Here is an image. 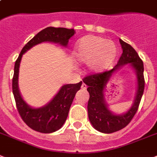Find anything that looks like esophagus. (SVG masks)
Instances as JSON below:
<instances>
[{
    "instance_id": "34e87169",
    "label": "esophagus",
    "mask_w": 157,
    "mask_h": 157,
    "mask_svg": "<svg viewBox=\"0 0 157 157\" xmlns=\"http://www.w3.org/2000/svg\"><path fill=\"white\" fill-rule=\"evenodd\" d=\"M81 89H82V90H86V89H87V85H85V83H83L82 85H81Z\"/></svg>"
}]
</instances>
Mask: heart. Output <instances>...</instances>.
<instances>
[{
	"label": "heart",
	"mask_w": 157,
	"mask_h": 157,
	"mask_svg": "<svg viewBox=\"0 0 157 157\" xmlns=\"http://www.w3.org/2000/svg\"><path fill=\"white\" fill-rule=\"evenodd\" d=\"M116 54L117 48L114 42L95 35L81 38L73 51L76 60L87 63L89 70L94 72L106 69L114 61Z\"/></svg>",
	"instance_id": "heart-1"
}]
</instances>
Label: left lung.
<instances>
[{
	"mask_svg": "<svg viewBox=\"0 0 157 157\" xmlns=\"http://www.w3.org/2000/svg\"><path fill=\"white\" fill-rule=\"evenodd\" d=\"M123 53L117 65L109 71L85 76L83 82L88 85L90 99L88 101V114L93 127L102 133H113L127 127L138 110L144 90V63L136 50L128 43L119 39ZM130 63L135 70L137 77V91L133 105L127 113L115 115L107 107L104 98V89L112 74L122 66Z\"/></svg>",
	"mask_w": 157,
	"mask_h": 157,
	"instance_id": "left-lung-1",
	"label": "left lung"
}]
</instances>
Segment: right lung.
Returning a JSON list of instances; mask_svg holds the SVG:
<instances>
[{
	"mask_svg": "<svg viewBox=\"0 0 157 157\" xmlns=\"http://www.w3.org/2000/svg\"><path fill=\"white\" fill-rule=\"evenodd\" d=\"M75 34L74 29L47 27L35 35L25 45L14 65L13 77V94L19 114L28 127L41 133H52L60 129L68 115L70 106L76 92L81 89L82 81L64 85L49 103L41 108H32L22 99L18 90L19 66L22 55L34 46L43 42H53L66 47Z\"/></svg>",
	"mask_w": 157,
	"mask_h": 157,
	"instance_id": "add662e5",
	"label": "right lung"
}]
</instances>
